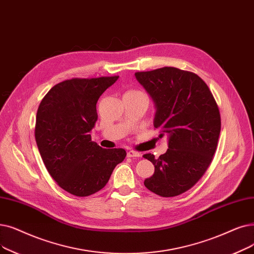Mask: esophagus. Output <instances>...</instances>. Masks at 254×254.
I'll return each mask as SVG.
<instances>
[{
	"mask_svg": "<svg viewBox=\"0 0 254 254\" xmlns=\"http://www.w3.org/2000/svg\"><path fill=\"white\" fill-rule=\"evenodd\" d=\"M127 157L128 158H138V157H141V153L138 151H135V150H128Z\"/></svg>",
	"mask_w": 254,
	"mask_h": 254,
	"instance_id": "esophagus-1",
	"label": "esophagus"
}]
</instances>
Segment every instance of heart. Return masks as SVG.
<instances>
[{
    "label": "heart",
    "mask_w": 254,
    "mask_h": 254,
    "mask_svg": "<svg viewBox=\"0 0 254 254\" xmlns=\"http://www.w3.org/2000/svg\"><path fill=\"white\" fill-rule=\"evenodd\" d=\"M128 93H140V91L138 90H130V91H127Z\"/></svg>",
    "instance_id": "obj_1"
}]
</instances>
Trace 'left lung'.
<instances>
[{
	"label": "left lung",
	"instance_id": "obj_1",
	"mask_svg": "<svg viewBox=\"0 0 254 254\" xmlns=\"http://www.w3.org/2000/svg\"><path fill=\"white\" fill-rule=\"evenodd\" d=\"M136 79L156 103L153 127L168 136V149L156 159L146 188L162 197L188 191L211 165L221 130V117L205 82L196 73L175 67L138 71Z\"/></svg>",
	"mask_w": 254,
	"mask_h": 254
}]
</instances>
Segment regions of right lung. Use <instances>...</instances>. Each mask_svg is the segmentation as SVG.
Returning <instances> with one entry per match:
<instances>
[{
    "mask_svg": "<svg viewBox=\"0 0 254 254\" xmlns=\"http://www.w3.org/2000/svg\"><path fill=\"white\" fill-rule=\"evenodd\" d=\"M118 75L65 80L45 95L36 115L35 140L45 166L57 185L74 196L102 190L127 152L91 141L96 103Z\"/></svg>",
    "mask_w": 254,
    "mask_h": 254,
    "instance_id": "add662e5",
    "label": "right lung"
}]
</instances>
